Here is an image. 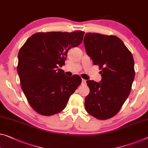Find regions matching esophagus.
I'll return each mask as SVG.
<instances>
[{"label": "esophagus", "mask_w": 148, "mask_h": 148, "mask_svg": "<svg viewBox=\"0 0 148 148\" xmlns=\"http://www.w3.org/2000/svg\"><path fill=\"white\" fill-rule=\"evenodd\" d=\"M81 84L82 85H85L86 84V80H85V79H82V82H81Z\"/></svg>", "instance_id": "obj_1"}]
</instances>
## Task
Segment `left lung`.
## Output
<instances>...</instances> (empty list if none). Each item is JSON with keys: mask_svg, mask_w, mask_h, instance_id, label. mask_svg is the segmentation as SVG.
I'll use <instances>...</instances> for the list:
<instances>
[{"mask_svg": "<svg viewBox=\"0 0 148 148\" xmlns=\"http://www.w3.org/2000/svg\"><path fill=\"white\" fill-rule=\"evenodd\" d=\"M84 45L93 64L101 69V81H87L90 92L85 99L87 112L99 120L116 114L128 97L134 79L132 54L115 36L87 33Z\"/></svg>", "mask_w": 148, "mask_h": 148, "instance_id": "1", "label": "left lung"}]
</instances>
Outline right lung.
<instances>
[{
	"label": "right lung",
	"instance_id": "add662e5",
	"mask_svg": "<svg viewBox=\"0 0 148 148\" xmlns=\"http://www.w3.org/2000/svg\"><path fill=\"white\" fill-rule=\"evenodd\" d=\"M85 32H39L31 36L20 48L17 71L29 104L44 116L56 114L65 108L81 83L77 75L68 77L59 69L67 52L78 46Z\"/></svg>",
	"mask_w": 148,
	"mask_h": 148
}]
</instances>
